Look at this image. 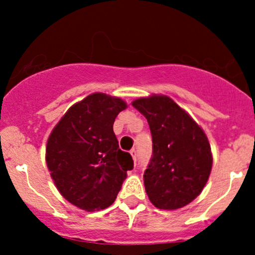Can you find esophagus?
Segmentation results:
<instances>
[{
    "instance_id": "1",
    "label": "esophagus",
    "mask_w": 255,
    "mask_h": 255,
    "mask_svg": "<svg viewBox=\"0 0 255 255\" xmlns=\"http://www.w3.org/2000/svg\"><path fill=\"white\" fill-rule=\"evenodd\" d=\"M129 153H130V155H132L134 164H137V151H135V149H132V150H130Z\"/></svg>"
}]
</instances>
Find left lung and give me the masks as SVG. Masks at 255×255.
<instances>
[{"mask_svg":"<svg viewBox=\"0 0 255 255\" xmlns=\"http://www.w3.org/2000/svg\"><path fill=\"white\" fill-rule=\"evenodd\" d=\"M132 105L148 121L153 140L143 175L149 200L163 210L186 206L201 194L212 169L206 134L170 97L151 95Z\"/></svg>","mask_w":255,"mask_h":255,"instance_id":"1","label":"left lung"}]
</instances>
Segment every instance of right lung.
I'll list each match as a JSON object with an SVG mask.
<instances>
[{
	"mask_svg": "<svg viewBox=\"0 0 255 255\" xmlns=\"http://www.w3.org/2000/svg\"><path fill=\"white\" fill-rule=\"evenodd\" d=\"M127 104L110 95L91 94L73 105L48 138L45 159L64 199L85 211L115 202L133 169L132 156L120 149L113 122Z\"/></svg>",
	"mask_w": 255,
	"mask_h": 255,
	"instance_id": "add662e5",
	"label": "right lung"
}]
</instances>
